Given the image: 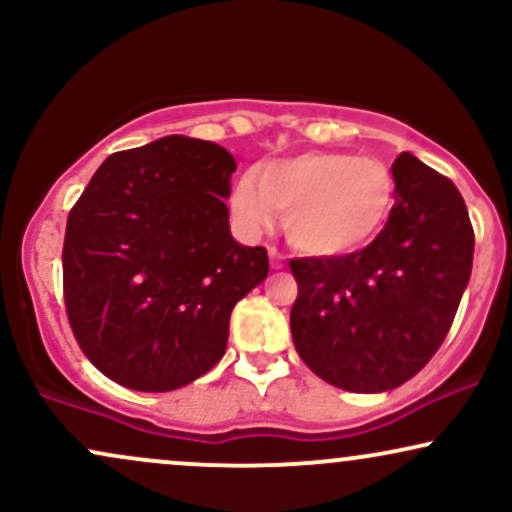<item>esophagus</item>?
<instances>
[{"mask_svg":"<svg viewBox=\"0 0 512 512\" xmlns=\"http://www.w3.org/2000/svg\"><path fill=\"white\" fill-rule=\"evenodd\" d=\"M269 264H272V269H281L284 267V255H281L276 248H269Z\"/></svg>","mask_w":512,"mask_h":512,"instance_id":"1","label":"esophagus"}]
</instances>
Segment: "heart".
Here are the masks:
<instances>
[{
  "label": "heart",
  "mask_w": 512,
  "mask_h": 512,
  "mask_svg": "<svg viewBox=\"0 0 512 512\" xmlns=\"http://www.w3.org/2000/svg\"><path fill=\"white\" fill-rule=\"evenodd\" d=\"M395 204V175L378 158L339 151L274 161L243 175L231 207L250 233L269 231L284 216L291 248L310 257H342L366 248L383 231Z\"/></svg>",
  "instance_id": "heart-1"
}]
</instances>
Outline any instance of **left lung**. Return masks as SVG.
<instances>
[{
	"mask_svg": "<svg viewBox=\"0 0 512 512\" xmlns=\"http://www.w3.org/2000/svg\"><path fill=\"white\" fill-rule=\"evenodd\" d=\"M392 175L395 207L373 243L291 260L298 356L349 392L414 378L448 337L472 274L474 228L452 180L411 154L395 158Z\"/></svg>",
	"mask_w": 512,
	"mask_h": 512,
	"instance_id": "obj_1",
	"label": "left lung"
}]
</instances>
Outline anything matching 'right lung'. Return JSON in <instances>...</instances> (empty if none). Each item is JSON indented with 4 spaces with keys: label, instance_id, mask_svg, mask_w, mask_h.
<instances>
[{
    "label": "right lung",
    "instance_id": "right-lung-1",
    "mask_svg": "<svg viewBox=\"0 0 512 512\" xmlns=\"http://www.w3.org/2000/svg\"><path fill=\"white\" fill-rule=\"evenodd\" d=\"M233 173L223 146L173 134L105 158L69 211V327L117 385L170 392L207 373L236 303L267 279V250L228 228Z\"/></svg>",
    "mask_w": 512,
    "mask_h": 512
}]
</instances>
